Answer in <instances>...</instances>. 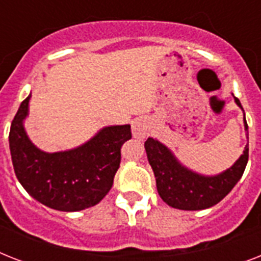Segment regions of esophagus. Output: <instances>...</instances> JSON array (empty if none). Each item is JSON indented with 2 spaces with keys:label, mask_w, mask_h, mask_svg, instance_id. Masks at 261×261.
Segmentation results:
<instances>
[{
  "label": "esophagus",
  "mask_w": 261,
  "mask_h": 261,
  "mask_svg": "<svg viewBox=\"0 0 261 261\" xmlns=\"http://www.w3.org/2000/svg\"><path fill=\"white\" fill-rule=\"evenodd\" d=\"M149 133H150V127H149L146 120L137 119V120L133 122V135H134L135 138L143 139L145 137L149 135Z\"/></svg>",
  "instance_id": "esophagus-1"
}]
</instances>
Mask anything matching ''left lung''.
Returning <instances> with one entry per match:
<instances>
[{
	"instance_id": "obj_1",
	"label": "left lung",
	"mask_w": 261,
	"mask_h": 261,
	"mask_svg": "<svg viewBox=\"0 0 261 261\" xmlns=\"http://www.w3.org/2000/svg\"><path fill=\"white\" fill-rule=\"evenodd\" d=\"M234 100L241 107L239 98L234 97ZM244 123L248 130L245 116ZM145 149L154 172L160 196L167 204L178 210H204L221 202L241 178L249 157L247 145L241 157L227 171L217 176H202L182 167L171 150L155 139L147 138Z\"/></svg>"
}]
</instances>
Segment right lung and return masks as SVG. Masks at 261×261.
Listing matches in <instances>:
<instances>
[{
    "label": "right lung",
    "mask_w": 261,
    "mask_h": 261,
    "mask_svg": "<svg viewBox=\"0 0 261 261\" xmlns=\"http://www.w3.org/2000/svg\"><path fill=\"white\" fill-rule=\"evenodd\" d=\"M30 97L14 115L9 133L12 163L20 184L32 198L54 210L80 211L97 204L114 184L120 149L131 139V127H106L77 149L44 153L31 142L22 127Z\"/></svg>",
    "instance_id": "add662e5"
}]
</instances>
